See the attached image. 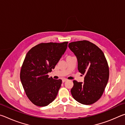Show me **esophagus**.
I'll list each match as a JSON object with an SVG mask.
<instances>
[{"label": "esophagus", "instance_id": "1", "mask_svg": "<svg viewBox=\"0 0 125 125\" xmlns=\"http://www.w3.org/2000/svg\"><path fill=\"white\" fill-rule=\"evenodd\" d=\"M67 80L66 79H62V82H63V83H64V82H66Z\"/></svg>", "mask_w": 125, "mask_h": 125}]
</instances>
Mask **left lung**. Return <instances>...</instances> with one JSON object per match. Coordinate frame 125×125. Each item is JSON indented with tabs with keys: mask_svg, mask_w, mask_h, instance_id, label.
<instances>
[{
	"mask_svg": "<svg viewBox=\"0 0 125 125\" xmlns=\"http://www.w3.org/2000/svg\"><path fill=\"white\" fill-rule=\"evenodd\" d=\"M68 47L77 58L78 71L85 75L84 82L74 80L72 95L82 104H93L102 96L108 82L109 69L105 55L98 46L85 40L71 42Z\"/></svg>",
	"mask_w": 125,
	"mask_h": 125,
	"instance_id": "obj_1",
	"label": "left lung"
}]
</instances>
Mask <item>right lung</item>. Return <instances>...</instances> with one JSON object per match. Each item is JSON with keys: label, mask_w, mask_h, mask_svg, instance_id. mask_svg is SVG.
Masks as SVG:
<instances>
[{"label": "right lung", "mask_w": 125, "mask_h": 125, "mask_svg": "<svg viewBox=\"0 0 125 125\" xmlns=\"http://www.w3.org/2000/svg\"><path fill=\"white\" fill-rule=\"evenodd\" d=\"M68 42L42 43L27 52L20 72V80L29 100L38 106H46L57 95L61 79L48 77L67 50Z\"/></svg>", "instance_id": "obj_1"}]
</instances>
